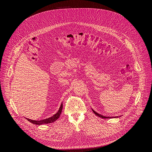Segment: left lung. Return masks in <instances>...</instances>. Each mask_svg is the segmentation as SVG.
<instances>
[{
    "label": "left lung",
    "instance_id": "8db88e82",
    "mask_svg": "<svg viewBox=\"0 0 152 152\" xmlns=\"http://www.w3.org/2000/svg\"><path fill=\"white\" fill-rule=\"evenodd\" d=\"M92 110H93V112L94 113V114L96 115H97L98 117H99L103 118H118V117H117V116L114 117H106V116H103V115H101V114L97 113L96 112H95L93 109H92ZM120 117H121V116H120Z\"/></svg>",
    "mask_w": 152,
    "mask_h": 152
}]
</instances>
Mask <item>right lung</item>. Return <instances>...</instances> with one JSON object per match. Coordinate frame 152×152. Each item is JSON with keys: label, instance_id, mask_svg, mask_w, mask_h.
<instances>
[{"label": "right lung", "instance_id": "obj_1", "mask_svg": "<svg viewBox=\"0 0 152 152\" xmlns=\"http://www.w3.org/2000/svg\"><path fill=\"white\" fill-rule=\"evenodd\" d=\"M62 109H63V103L61 104L60 107L59 108V110L57 112L56 114L53 115L52 117H50L49 118L43 119V120H40V121H34V120H31V119L27 118L26 119L27 121H28L30 122L35 124V125H42L44 124H49V123H52L54 122V121H56L57 119L60 116V115L62 112Z\"/></svg>", "mask_w": 152, "mask_h": 152}]
</instances>
